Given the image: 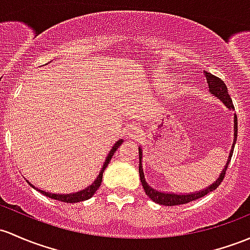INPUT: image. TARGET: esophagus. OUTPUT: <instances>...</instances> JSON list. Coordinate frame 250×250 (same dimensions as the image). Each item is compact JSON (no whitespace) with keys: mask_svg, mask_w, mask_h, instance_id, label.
Listing matches in <instances>:
<instances>
[{"mask_svg":"<svg viewBox=\"0 0 250 250\" xmlns=\"http://www.w3.org/2000/svg\"><path fill=\"white\" fill-rule=\"evenodd\" d=\"M142 133V126L138 124H132L131 126H128L127 128V136L128 138L133 139L136 137H138Z\"/></svg>","mask_w":250,"mask_h":250,"instance_id":"34e87169","label":"esophagus"}]
</instances>
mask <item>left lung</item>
I'll return each mask as SVG.
<instances>
[{
	"label": "left lung",
	"instance_id": "1",
	"mask_svg": "<svg viewBox=\"0 0 250 250\" xmlns=\"http://www.w3.org/2000/svg\"><path fill=\"white\" fill-rule=\"evenodd\" d=\"M204 75H205L206 81H208V88H210V89H208V92H210L211 94H213L216 98H218L219 100H221L222 103L228 107V108L233 109L232 100H231V98H230L229 92H228V88H227V85H225L224 81H222L219 77L214 76V75L210 74V72H204ZM236 139H237V115L235 114L233 115V143H232L231 150H230L229 157H228L227 165H225L224 168H223L219 178L217 179L213 184H211L210 186L206 187V188L197 190V192H193V193H186V194H185V193L184 194H182V193H180V194H175V193H171V192H161V190L152 188V187L147 184L146 180V176H144L143 167H142V157H143L142 155H143V150H142V147L139 146L138 147L139 176H141L142 186H143L144 190H146V195L152 201L160 204V205L174 206V205H181V204H187V203H189V201L197 200V199H199V198H203L204 195L208 194V193L212 192V190L216 189L217 187L221 185L223 179H224L225 173H227L228 166H229L230 160H231L233 147H235V144H236Z\"/></svg>",
	"mask_w": 250,
	"mask_h": 250
}]
</instances>
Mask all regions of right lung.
I'll use <instances>...</instances> for the list:
<instances>
[{
	"instance_id": "add662e5",
	"label": "right lung",
	"mask_w": 250,
	"mask_h": 250,
	"mask_svg": "<svg viewBox=\"0 0 250 250\" xmlns=\"http://www.w3.org/2000/svg\"><path fill=\"white\" fill-rule=\"evenodd\" d=\"M123 142H124V141H123V139H119V141H118L117 143L114 144L113 147H112L111 151H109V154H108V156L106 157V161H104V162L103 168H101L100 173H99L98 178H96L95 181H94L93 184L90 185V186H88L87 188L80 190V192L69 193V194H57V193H50V192H45V190H42V189H38V188H37V187H34L33 185L31 184V182H28V181L27 182H28L29 185H31L32 187H33V188H36L37 190H39V192L42 193V194L46 195V197L51 198V199H56V200H58V201H63V203H79V201H83V200L89 199V198L93 197L94 193H95L96 190H98L99 187H100L101 181H103V174H104V169H106L107 166H108V163H109V161H111L112 156H113L114 152L117 151V149L120 146V144H122Z\"/></svg>"
}]
</instances>
